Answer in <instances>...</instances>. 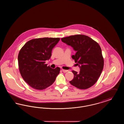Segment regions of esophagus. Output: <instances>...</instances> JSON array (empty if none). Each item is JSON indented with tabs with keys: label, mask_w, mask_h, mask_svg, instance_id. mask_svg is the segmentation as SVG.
I'll use <instances>...</instances> for the list:
<instances>
[{
	"label": "esophagus",
	"mask_w": 124,
	"mask_h": 124,
	"mask_svg": "<svg viewBox=\"0 0 124 124\" xmlns=\"http://www.w3.org/2000/svg\"><path fill=\"white\" fill-rule=\"evenodd\" d=\"M62 71L64 72H67L68 70H64V69H62Z\"/></svg>",
	"instance_id": "obj_1"
}]
</instances>
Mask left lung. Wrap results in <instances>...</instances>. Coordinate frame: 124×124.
Wrapping results in <instances>:
<instances>
[{
    "label": "left lung",
    "mask_w": 124,
    "mask_h": 124,
    "mask_svg": "<svg viewBox=\"0 0 124 124\" xmlns=\"http://www.w3.org/2000/svg\"><path fill=\"white\" fill-rule=\"evenodd\" d=\"M61 40L76 51L72 58L80 68L79 73L72 71L74 78L70 84L80 89L92 86L97 81L104 67V59L99 44L88 36L81 34L63 38Z\"/></svg>",
    "instance_id": "1"
}]
</instances>
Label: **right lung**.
<instances>
[{
  "instance_id": "right-lung-1",
  "label": "right lung",
  "mask_w": 124,
  "mask_h": 124,
  "mask_svg": "<svg viewBox=\"0 0 124 124\" xmlns=\"http://www.w3.org/2000/svg\"><path fill=\"white\" fill-rule=\"evenodd\" d=\"M60 40L59 38L32 39L20 50L18 63L24 80L36 90H43L51 85L59 73L60 68L47 66L46 61L50 59L52 51Z\"/></svg>"
}]
</instances>
